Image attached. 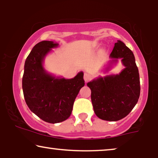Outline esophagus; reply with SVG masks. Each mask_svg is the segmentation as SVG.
Segmentation results:
<instances>
[{"label":"esophagus","mask_w":158,"mask_h":158,"mask_svg":"<svg viewBox=\"0 0 158 158\" xmlns=\"http://www.w3.org/2000/svg\"><path fill=\"white\" fill-rule=\"evenodd\" d=\"M91 79H92L91 75L88 74V73H85V74H84V80H85V83H88V82L90 81Z\"/></svg>","instance_id":"34e87169"}]
</instances>
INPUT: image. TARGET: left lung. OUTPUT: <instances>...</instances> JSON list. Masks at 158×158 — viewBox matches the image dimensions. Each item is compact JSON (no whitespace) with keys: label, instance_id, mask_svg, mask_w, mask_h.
Returning <instances> with one entry per match:
<instances>
[{"label":"left lung","instance_id":"8db88e82","mask_svg":"<svg viewBox=\"0 0 158 158\" xmlns=\"http://www.w3.org/2000/svg\"><path fill=\"white\" fill-rule=\"evenodd\" d=\"M110 57L111 62L121 59L124 68L117 75L95 79L87 83L91 101L99 118L116 122L124 118L137 104L140 94L139 70L134 54L124 42L117 40Z\"/></svg>","mask_w":158,"mask_h":158}]
</instances>
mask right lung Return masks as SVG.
<instances>
[{
  "mask_svg": "<svg viewBox=\"0 0 158 158\" xmlns=\"http://www.w3.org/2000/svg\"><path fill=\"white\" fill-rule=\"evenodd\" d=\"M58 46L52 41H42L33 47L25 61L22 88L29 109L44 122L55 124L70 117L73 103L85 85L83 73L72 79L56 77L43 67L44 57Z\"/></svg>",
  "mask_w": 158,
  "mask_h": 158,
  "instance_id": "1",
  "label": "right lung"
}]
</instances>
